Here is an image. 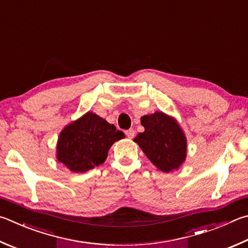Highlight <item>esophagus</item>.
I'll return each mask as SVG.
<instances>
[{
  "instance_id": "34e87169",
  "label": "esophagus",
  "mask_w": 248,
  "mask_h": 248,
  "mask_svg": "<svg viewBox=\"0 0 248 248\" xmlns=\"http://www.w3.org/2000/svg\"><path fill=\"white\" fill-rule=\"evenodd\" d=\"M134 134H136V131H134L133 129H129L125 131V136H127L129 139H133Z\"/></svg>"
}]
</instances>
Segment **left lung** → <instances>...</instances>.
<instances>
[{"label":"left lung","instance_id":"left-lung-1","mask_svg":"<svg viewBox=\"0 0 248 248\" xmlns=\"http://www.w3.org/2000/svg\"><path fill=\"white\" fill-rule=\"evenodd\" d=\"M141 124L144 132L133 140L144 154L164 172L179 169L186 158V138L177 120L156 111L143 116Z\"/></svg>","mask_w":248,"mask_h":248}]
</instances>
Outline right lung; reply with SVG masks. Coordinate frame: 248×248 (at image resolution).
<instances>
[{
	"instance_id": "obj_1",
	"label": "right lung",
	"mask_w": 248,
	"mask_h": 248,
	"mask_svg": "<svg viewBox=\"0 0 248 248\" xmlns=\"http://www.w3.org/2000/svg\"><path fill=\"white\" fill-rule=\"evenodd\" d=\"M124 137L114 124L88 111L62 130L56 158L73 172H87L104 163L110 146Z\"/></svg>"
}]
</instances>
